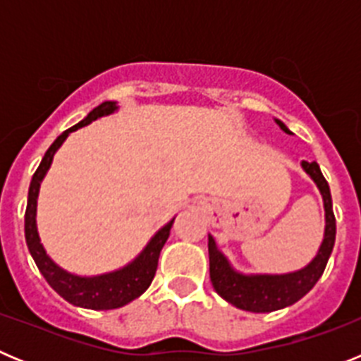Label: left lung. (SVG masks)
<instances>
[{
	"instance_id": "1",
	"label": "left lung",
	"mask_w": 361,
	"mask_h": 361,
	"mask_svg": "<svg viewBox=\"0 0 361 361\" xmlns=\"http://www.w3.org/2000/svg\"><path fill=\"white\" fill-rule=\"evenodd\" d=\"M275 121L283 132L291 133L282 121ZM302 168L320 190L325 208L324 240H322L317 257L312 258L307 266L295 273H286V275H244L233 269L228 258L216 247L215 238L212 235L208 237L209 279L215 291L235 307L250 312H271L293 305L314 288V283L320 280L327 266V260L333 253L334 238H336V219L333 213L329 184L322 175L320 166L317 162L302 161Z\"/></svg>"
}]
</instances>
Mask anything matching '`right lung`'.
<instances>
[{"label": "right lung", "mask_w": 361, "mask_h": 361, "mask_svg": "<svg viewBox=\"0 0 361 361\" xmlns=\"http://www.w3.org/2000/svg\"><path fill=\"white\" fill-rule=\"evenodd\" d=\"M116 110L117 103H114V101H104L97 108H94L81 123H78L72 128L65 130L61 135L57 137L56 141L52 142V146L47 149L39 168H37L34 177H32L30 188H28L27 212H25V238H27L28 251H30L37 269L41 271V275L50 283V288L57 295L63 296L66 302H70L72 305H78V307L95 309V311L123 307V305L130 304L132 300H135L137 296H141L149 288V283H152L153 276H155V271H157L159 255H161L162 245L166 244V240L170 237V229L175 220L171 219L164 228H161L153 235L148 245H146L142 253L133 262H130L128 266H124L123 269L106 273V275H72V273L61 269V267L54 262L52 258L47 255V251H44L43 244L39 242V235H37L36 228L37 195H39L41 180H43V177L49 171L50 164H52L54 153L59 149V146L65 142V139L70 133L82 128L86 124H90L92 121L99 119V117L110 116Z\"/></svg>", "instance_id": "right-lung-1"}]
</instances>
